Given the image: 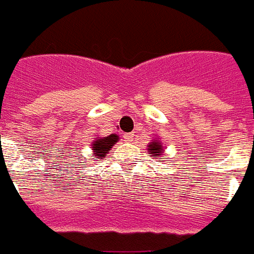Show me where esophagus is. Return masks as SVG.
Wrapping results in <instances>:
<instances>
[{
    "instance_id": "esophagus-1",
    "label": "esophagus",
    "mask_w": 254,
    "mask_h": 254,
    "mask_svg": "<svg viewBox=\"0 0 254 254\" xmlns=\"http://www.w3.org/2000/svg\"><path fill=\"white\" fill-rule=\"evenodd\" d=\"M124 139L127 141V142H131V141L134 139V134H133V133H125V134H124Z\"/></svg>"
}]
</instances>
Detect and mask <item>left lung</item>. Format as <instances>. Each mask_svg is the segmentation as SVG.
Returning <instances> with one entry per match:
<instances>
[{
    "label": "left lung",
    "mask_w": 254,
    "mask_h": 254,
    "mask_svg": "<svg viewBox=\"0 0 254 254\" xmlns=\"http://www.w3.org/2000/svg\"><path fill=\"white\" fill-rule=\"evenodd\" d=\"M149 151H151V154L154 157H161V151H162V145L159 142H151L149 145Z\"/></svg>",
    "instance_id": "left-lung-1"
}]
</instances>
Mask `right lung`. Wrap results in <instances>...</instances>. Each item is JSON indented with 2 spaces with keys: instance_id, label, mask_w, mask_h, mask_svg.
I'll return each instance as SVG.
<instances>
[{
  "instance_id": "right-lung-1",
  "label": "right lung",
  "mask_w": 254,
  "mask_h": 254,
  "mask_svg": "<svg viewBox=\"0 0 254 254\" xmlns=\"http://www.w3.org/2000/svg\"><path fill=\"white\" fill-rule=\"evenodd\" d=\"M117 141H119V135L117 134H111L108 135V137H103V138L96 139L95 142H93V146H92L95 158H104V155L111 150L112 146H113Z\"/></svg>"
}]
</instances>
